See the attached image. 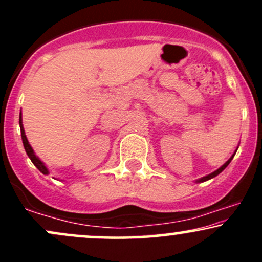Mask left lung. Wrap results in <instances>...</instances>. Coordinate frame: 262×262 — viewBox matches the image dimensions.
I'll return each instance as SVG.
<instances>
[{"label": "left lung", "mask_w": 262, "mask_h": 262, "mask_svg": "<svg viewBox=\"0 0 262 262\" xmlns=\"http://www.w3.org/2000/svg\"><path fill=\"white\" fill-rule=\"evenodd\" d=\"M235 152H236V150H235ZM235 152H234V154L230 156V159H229V160H228L227 162H225V164H224V165H222V166H221V167H219V169H218V170H215V171H214V172L209 173V175H207V176H204V177H202V179L197 180V182H204V181H207V180H210V179H213V177H215V176H217V175H219V173H221V172H222V171H223V170L225 169V167H227V166H228V165H229V164H230V161H231V160H233V158H234V155H235Z\"/></svg>", "instance_id": "left-lung-1"}]
</instances>
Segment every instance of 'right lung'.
Here are the masks:
<instances>
[{
    "label": "right lung",
    "instance_id": "1",
    "mask_svg": "<svg viewBox=\"0 0 262 262\" xmlns=\"http://www.w3.org/2000/svg\"><path fill=\"white\" fill-rule=\"evenodd\" d=\"M19 127H20V135H22L23 146H25V149H26V152H27V155L29 156V159H31L33 164H34L35 166H37V169H38L39 171H40L41 173H44V175H48V173H49V171H48L47 166H45V165H44V162L41 161L40 159H39L38 156L34 154V150L32 149L31 144H29L28 139H27V137H26V133H25V128H23V124H22V113L19 114Z\"/></svg>",
    "mask_w": 262,
    "mask_h": 262
}]
</instances>
